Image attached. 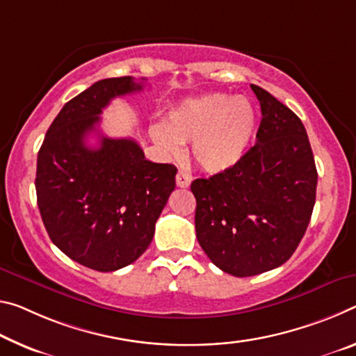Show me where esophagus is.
<instances>
[{
    "label": "esophagus",
    "mask_w": 356,
    "mask_h": 356,
    "mask_svg": "<svg viewBox=\"0 0 356 356\" xmlns=\"http://www.w3.org/2000/svg\"><path fill=\"white\" fill-rule=\"evenodd\" d=\"M191 174H188V172H185V171H179L177 172V176H176V184H177V187H180V188H187L188 185L191 184Z\"/></svg>",
    "instance_id": "obj_1"
}]
</instances>
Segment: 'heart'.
Masks as SVG:
<instances>
[{"label": "heart", "mask_w": 356, "mask_h": 356, "mask_svg": "<svg viewBox=\"0 0 356 356\" xmlns=\"http://www.w3.org/2000/svg\"><path fill=\"white\" fill-rule=\"evenodd\" d=\"M257 129V112L249 99L227 93L190 98L152 127L163 154L177 156L191 143L195 161L209 172L228 171L245 156Z\"/></svg>", "instance_id": "obj_1"}]
</instances>
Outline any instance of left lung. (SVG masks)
<instances>
[{
    "mask_svg": "<svg viewBox=\"0 0 356 356\" xmlns=\"http://www.w3.org/2000/svg\"><path fill=\"white\" fill-rule=\"evenodd\" d=\"M250 87L263 115L255 145L228 171L191 182L201 249L236 277L279 268L293 255L312 216L318 177L300 117Z\"/></svg>",
    "mask_w": 356,
    "mask_h": 356,
    "instance_id": "8db88e82",
    "label": "left lung"
}]
</instances>
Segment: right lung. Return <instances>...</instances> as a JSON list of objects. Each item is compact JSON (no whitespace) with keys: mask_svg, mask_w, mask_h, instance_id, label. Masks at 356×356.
I'll return each instance as SVG.
<instances>
[{"mask_svg":"<svg viewBox=\"0 0 356 356\" xmlns=\"http://www.w3.org/2000/svg\"><path fill=\"white\" fill-rule=\"evenodd\" d=\"M143 90L131 76L103 79L63 106L38 154L36 195L54 244L82 266L112 273L143 255L176 188L177 168L145 160L133 139L97 131L111 99Z\"/></svg>","mask_w":356,"mask_h":356,"instance_id":"obj_1","label":"right lung"}]
</instances>
